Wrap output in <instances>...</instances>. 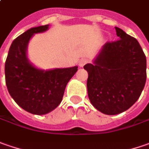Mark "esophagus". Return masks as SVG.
<instances>
[{
	"instance_id": "esophagus-1",
	"label": "esophagus",
	"mask_w": 149,
	"mask_h": 149,
	"mask_svg": "<svg viewBox=\"0 0 149 149\" xmlns=\"http://www.w3.org/2000/svg\"><path fill=\"white\" fill-rule=\"evenodd\" d=\"M87 62H88V60H87V59H86V58H82V59H81V60L79 61L78 65H79V67H83L85 64H87Z\"/></svg>"
}]
</instances>
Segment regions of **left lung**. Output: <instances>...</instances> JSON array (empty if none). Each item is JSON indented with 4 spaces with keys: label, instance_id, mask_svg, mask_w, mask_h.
Returning <instances> with one entry per match:
<instances>
[{
    "label": "left lung",
    "instance_id": "left-lung-1",
    "mask_svg": "<svg viewBox=\"0 0 149 149\" xmlns=\"http://www.w3.org/2000/svg\"><path fill=\"white\" fill-rule=\"evenodd\" d=\"M118 40L107 42L83 68L88 73L87 93L96 109L116 115L131 107L146 82V56L139 42L118 27Z\"/></svg>",
    "mask_w": 149,
    "mask_h": 149
}]
</instances>
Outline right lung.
Instances as JSON below:
<instances>
[{"label": "right lung", "mask_w": 149, "mask_h": 149, "mask_svg": "<svg viewBox=\"0 0 149 149\" xmlns=\"http://www.w3.org/2000/svg\"><path fill=\"white\" fill-rule=\"evenodd\" d=\"M49 25L27 30L10 45L5 63L6 84L16 103L26 112L43 115L58 107L68 82L77 67L42 70L27 57V47L34 34L44 32Z\"/></svg>", "instance_id": "1"}]
</instances>
